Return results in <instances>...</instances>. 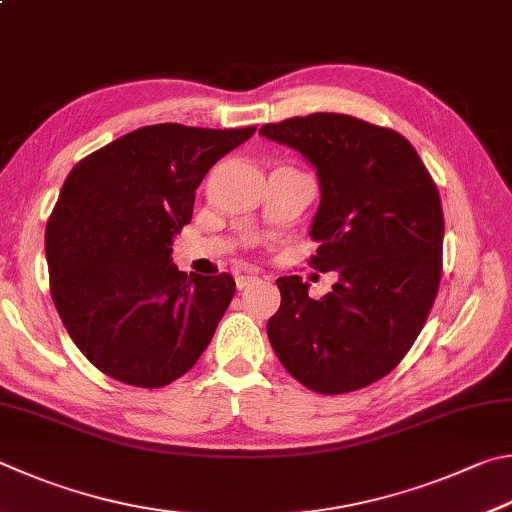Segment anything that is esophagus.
<instances>
[{
  "label": "esophagus",
  "mask_w": 512,
  "mask_h": 512,
  "mask_svg": "<svg viewBox=\"0 0 512 512\" xmlns=\"http://www.w3.org/2000/svg\"><path fill=\"white\" fill-rule=\"evenodd\" d=\"M256 279H258V276H254V274H238L236 276V288L238 290H245L247 285H251Z\"/></svg>",
  "instance_id": "obj_1"
}]
</instances>
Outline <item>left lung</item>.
<instances>
[{
  "mask_svg": "<svg viewBox=\"0 0 512 512\" xmlns=\"http://www.w3.org/2000/svg\"><path fill=\"white\" fill-rule=\"evenodd\" d=\"M317 170L321 202L310 236L319 272L339 281L321 299L281 276V308L267 321L294 380L326 396L391 373L423 330L441 283L443 206L432 175L396 130L317 112L261 128Z\"/></svg>",
  "mask_w": 512,
  "mask_h": 512,
  "instance_id": "obj_1",
  "label": "left lung"
}]
</instances>
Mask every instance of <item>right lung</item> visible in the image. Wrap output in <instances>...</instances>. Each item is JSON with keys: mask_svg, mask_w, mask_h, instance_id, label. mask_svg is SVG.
<instances>
[{"mask_svg": "<svg viewBox=\"0 0 512 512\" xmlns=\"http://www.w3.org/2000/svg\"><path fill=\"white\" fill-rule=\"evenodd\" d=\"M254 132L146 125L65 179L44 236L51 297L98 371L157 389L200 360L236 281L179 272L173 238L191 222L204 175Z\"/></svg>", "mask_w": 512, "mask_h": 512, "instance_id": "add662e5", "label": "right lung"}]
</instances>
